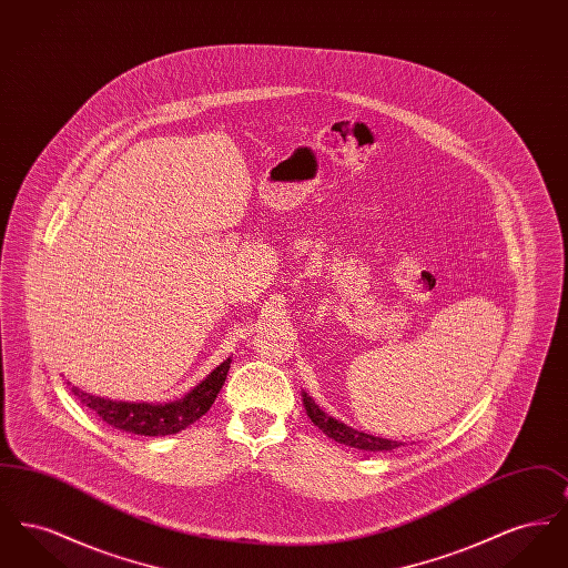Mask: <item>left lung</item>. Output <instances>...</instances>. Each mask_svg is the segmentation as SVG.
<instances>
[{
    "instance_id": "obj_1",
    "label": "left lung",
    "mask_w": 568,
    "mask_h": 568,
    "mask_svg": "<svg viewBox=\"0 0 568 568\" xmlns=\"http://www.w3.org/2000/svg\"><path fill=\"white\" fill-rule=\"evenodd\" d=\"M302 403L306 408V415L311 417V422L327 434L329 438H334L336 443H343V445H349V447H357V449H364V452H392L396 447H400L403 443L398 440H389V438H381V436H373V434L359 433V430H353L352 426L329 417L325 410L320 408V405H315V400L302 392Z\"/></svg>"
}]
</instances>
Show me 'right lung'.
<instances>
[{"mask_svg":"<svg viewBox=\"0 0 568 568\" xmlns=\"http://www.w3.org/2000/svg\"><path fill=\"white\" fill-rule=\"evenodd\" d=\"M232 357L221 362L215 371L197 383L190 394H185L181 400L165 403V405H151V403H121L109 400L100 396H91L74 387L72 394L89 406L102 422H106L116 430L142 434V436H168V434L181 433L193 422H197L215 403L219 389L223 387L227 371H230Z\"/></svg>","mask_w":568,"mask_h":568,"instance_id":"right-lung-1","label":"right lung"}]
</instances>
